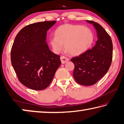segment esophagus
<instances>
[{"label":"esophagus","instance_id":"esophagus-1","mask_svg":"<svg viewBox=\"0 0 124 124\" xmlns=\"http://www.w3.org/2000/svg\"><path fill=\"white\" fill-rule=\"evenodd\" d=\"M60 59H61V63L62 64L66 63V62L69 61V60H69V58L64 57V56H61V57H60Z\"/></svg>","mask_w":124,"mask_h":124}]
</instances>
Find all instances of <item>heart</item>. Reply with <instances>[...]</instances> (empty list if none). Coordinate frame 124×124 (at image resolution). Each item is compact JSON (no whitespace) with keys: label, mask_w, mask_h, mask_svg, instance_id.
Instances as JSON below:
<instances>
[{"label":"heart","mask_w":124,"mask_h":124,"mask_svg":"<svg viewBox=\"0 0 124 124\" xmlns=\"http://www.w3.org/2000/svg\"><path fill=\"white\" fill-rule=\"evenodd\" d=\"M55 35L50 38V44L54 53L59 54L63 48L66 53L79 56L91 46L94 34L89 27L81 25L65 24L56 29Z\"/></svg>","instance_id":"b5f03b06"}]
</instances>
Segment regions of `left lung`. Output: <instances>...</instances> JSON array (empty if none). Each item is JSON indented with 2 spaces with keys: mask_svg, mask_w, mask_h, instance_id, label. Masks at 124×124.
Here are the masks:
<instances>
[{
  "mask_svg": "<svg viewBox=\"0 0 124 124\" xmlns=\"http://www.w3.org/2000/svg\"><path fill=\"white\" fill-rule=\"evenodd\" d=\"M93 24L98 40L91 50L71 59L75 68L73 77L80 85L91 86L107 73L112 60L113 44L110 37L100 24L86 20Z\"/></svg>",
  "mask_w": 124,
  "mask_h": 124,
  "instance_id": "8db88e82",
  "label": "left lung"
}]
</instances>
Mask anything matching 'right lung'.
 Here are the masks:
<instances>
[{"label":"right lung","instance_id":"add662e5","mask_svg":"<svg viewBox=\"0 0 124 124\" xmlns=\"http://www.w3.org/2000/svg\"><path fill=\"white\" fill-rule=\"evenodd\" d=\"M55 21L29 24L15 37L11 50L12 66L25 86L43 90L49 86L61 64L60 56L52 52L46 41L47 31Z\"/></svg>","mask_w":124,"mask_h":124}]
</instances>
